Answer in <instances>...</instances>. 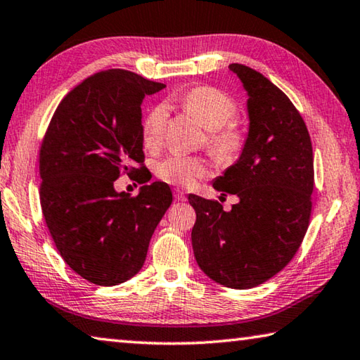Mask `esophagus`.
<instances>
[{
	"mask_svg": "<svg viewBox=\"0 0 360 360\" xmlns=\"http://www.w3.org/2000/svg\"><path fill=\"white\" fill-rule=\"evenodd\" d=\"M174 198L178 202H186V193L182 192V191H179V189H176L174 191Z\"/></svg>",
	"mask_w": 360,
	"mask_h": 360,
	"instance_id": "esophagus-1",
	"label": "esophagus"
}]
</instances>
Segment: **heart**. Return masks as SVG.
Masks as SVG:
<instances>
[{
	"mask_svg": "<svg viewBox=\"0 0 360 360\" xmlns=\"http://www.w3.org/2000/svg\"><path fill=\"white\" fill-rule=\"evenodd\" d=\"M179 105L189 113L207 133V149L221 162H231L243 149L247 134L236 120L237 104L231 96L213 86H195L179 98ZM168 112L165 105H155L142 122V144L146 149H158L167 131ZM160 179L174 186H192L210 174V165L200 157L171 155L158 163Z\"/></svg>",
	"mask_w": 360,
	"mask_h": 360,
	"instance_id": "heart-1",
	"label": "heart"
}]
</instances>
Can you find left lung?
<instances>
[{
	"instance_id": "1",
	"label": "left lung",
	"mask_w": 360,
	"mask_h": 360,
	"mask_svg": "<svg viewBox=\"0 0 360 360\" xmlns=\"http://www.w3.org/2000/svg\"><path fill=\"white\" fill-rule=\"evenodd\" d=\"M229 68L248 91L250 131L240 158L213 187L238 203L226 211L191 193L192 247L210 278L247 290L269 281L298 252L311 219L314 157L309 131L288 96L253 68Z\"/></svg>"
}]
</instances>
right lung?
Segmentation results:
<instances>
[{
    "label": "right lung",
    "mask_w": 360,
    "mask_h": 360,
    "mask_svg": "<svg viewBox=\"0 0 360 360\" xmlns=\"http://www.w3.org/2000/svg\"><path fill=\"white\" fill-rule=\"evenodd\" d=\"M163 88L123 68L94 73L60 101L39 147V202L57 252L101 287L141 271L173 202L165 182L142 186L136 197L113 187L144 169L141 105Z\"/></svg>",
    "instance_id": "add662e5"
}]
</instances>
